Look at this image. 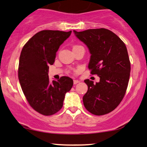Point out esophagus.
<instances>
[{"instance_id": "esophagus-1", "label": "esophagus", "mask_w": 147, "mask_h": 147, "mask_svg": "<svg viewBox=\"0 0 147 147\" xmlns=\"http://www.w3.org/2000/svg\"><path fill=\"white\" fill-rule=\"evenodd\" d=\"M79 82H80L79 80H74V84H75V85H76V84H77L79 83Z\"/></svg>"}]
</instances>
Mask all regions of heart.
<instances>
[{"instance_id":"obj_1","label":"heart","mask_w":147,"mask_h":147,"mask_svg":"<svg viewBox=\"0 0 147 147\" xmlns=\"http://www.w3.org/2000/svg\"><path fill=\"white\" fill-rule=\"evenodd\" d=\"M79 47V45H76V46H74V48H76V47Z\"/></svg>"}]
</instances>
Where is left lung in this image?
Wrapping results in <instances>:
<instances>
[{"instance_id": "1", "label": "left lung", "mask_w": 147, "mask_h": 147, "mask_svg": "<svg viewBox=\"0 0 147 147\" xmlns=\"http://www.w3.org/2000/svg\"><path fill=\"white\" fill-rule=\"evenodd\" d=\"M74 32L89 49L90 73L100 77L96 84L84 80L88 90L83 97L84 105L94 115L110 113L123 99L129 81L130 62L125 44L104 28Z\"/></svg>"}]
</instances>
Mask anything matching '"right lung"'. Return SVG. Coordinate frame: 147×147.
Masks as SVG:
<instances>
[{
	"instance_id": "obj_1",
	"label": "right lung",
	"mask_w": 147,
	"mask_h": 147,
	"mask_svg": "<svg viewBox=\"0 0 147 147\" xmlns=\"http://www.w3.org/2000/svg\"><path fill=\"white\" fill-rule=\"evenodd\" d=\"M65 32L43 30L33 35L23 46L19 58L18 76L30 106L44 116L57 113L63 106L65 95L74 82L67 76L49 81V65L55 62L59 46L69 37Z\"/></svg>"
}]
</instances>
